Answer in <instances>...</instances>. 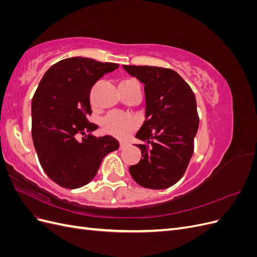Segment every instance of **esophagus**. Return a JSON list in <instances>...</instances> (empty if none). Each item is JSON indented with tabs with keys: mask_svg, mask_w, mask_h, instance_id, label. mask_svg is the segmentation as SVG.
<instances>
[{
	"mask_svg": "<svg viewBox=\"0 0 257 257\" xmlns=\"http://www.w3.org/2000/svg\"><path fill=\"white\" fill-rule=\"evenodd\" d=\"M125 146H126L125 143H122V142H121V143H120V149H123V148L125 147Z\"/></svg>",
	"mask_w": 257,
	"mask_h": 257,
	"instance_id": "34e87169",
	"label": "esophagus"
}]
</instances>
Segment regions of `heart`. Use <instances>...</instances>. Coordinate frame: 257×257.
Segmentation results:
<instances>
[{"instance_id": "obj_1", "label": "heart", "mask_w": 257, "mask_h": 257, "mask_svg": "<svg viewBox=\"0 0 257 257\" xmlns=\"http://www.w3.org/2000/svg\"><path fill=\"white\" fill-rule=\"evenodd\" d=\"M136 82L135 79H126L123 80L119 83V85H125ZM136 120L133 116L127 115L125 113L113 111L106 115L103 122L102 126L106 133L113 135L115 137H126L136 127Z\"/></svg>"}]
</instances>
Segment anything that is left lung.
<instances>
[{
  "label": "left lung",
  "instance_id": "obj_1",
  "mask_svg": "<svg viewBox=\"0 0 257 257\" xmlns=\"http://www.w3.org/2000/svg\"><path fill=\"white\" fill-rule=\"evenodd\" d=\"M145 84L146 118L136 137L142 160L128 170L147 189H167L184 175L194 152L199 116L190 85L170 68L123 65Z\"/></svg>",
  "mask_w": 257,
  "mask_h": 257
}]
</instances>
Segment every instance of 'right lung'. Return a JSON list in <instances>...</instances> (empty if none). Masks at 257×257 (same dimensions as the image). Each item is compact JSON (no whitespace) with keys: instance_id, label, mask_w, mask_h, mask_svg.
<instances>
[{"instance_id":"1","label":"right lung","mask_w":257,"mask_h":257,"mask_svg":"<svg viewBox=\"0 0 257 257\" xmlns=\"http://www.w3.org/2000/svg\"><path fill=\"white\" fill-rule=\"evenodd\" d=\"M119 64L68 58L53 64L32 98V138L44 172L62 188L78 189L95 177L105 155L119 149L111 136L87 135L97 128L91 115L90 91ZM82 135L79 142L76 137Z\"/></svg>"}]
</instances>
